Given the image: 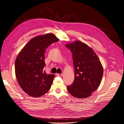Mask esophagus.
I'll return each instance as SVG.
<instances>
[{"mask_svg":"<svg viewBox=\"0 0 124 124\" xmlns=\"http://www.w3.org/2000/svg\"><path fill=\"white\" fill-rule=\"evenodd\" d=\"M56 76H57L62 77L63 76V74H56Z\"/></svg>","mask_w":124,"mask_h":124,"instance_id":"34e87169","label":"esophagus"}]
</instances>
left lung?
<instances>
[{"mask_svg":"<svg viewBox=\"0 0 124 124\" xmlns=\"http://www.w3.org/2000/svg\"><path fill=\"white\" fill-rule=\"evenodd\" d=\"M66 47L72 54L75 79L68 85L69 92L74 97L85 98L99 87L103 75V67L93 50L88 45L76 41Z\"/></svg>","mask_w":124,"mask_h":124,"instance_id":"8db88e82","label":"left lung"}]
</instances>
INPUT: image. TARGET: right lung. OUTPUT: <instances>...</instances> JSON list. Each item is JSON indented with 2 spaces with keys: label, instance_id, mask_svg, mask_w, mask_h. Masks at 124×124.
Returning <instances> with one entry per match:
<instances>
[{
  "label": "right lung",
  "instance_id": "obj_1",
  "mask_svg": "<svg viewBox=\"0 0 124 124\" xmlns=\"http://www.w3.org/2000/svg\"><path fill=\"white\" fill-rule=\"evenodd\" d=\"M59 41L53 33L32 39L18 54L15 63V75L19 85L31 96L39 97L50 89L55 76L47 74L45 66L46 49Z\"/></svg>",
  "mask_w": 124,
  "mask_h": 124
}]
</instances>
